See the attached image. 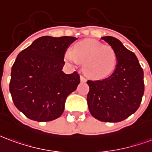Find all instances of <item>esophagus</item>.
Listing matches in <instances>:
<instances>
[{"label":"esophagus","instance_id":"esophagus-1","mask_svg":"<svg viewBox=\"0 0 152 152\" xmlns=\"http://www.w3.org/2000/svg\"><path fill=\"white\" fill-rule=\"evenodd\" d=\"M80 81L81 82H85L86 81V78L85 77H84V76H80Z\"/></svg>","mask_w":152,"mask_h":152}]
</instances>
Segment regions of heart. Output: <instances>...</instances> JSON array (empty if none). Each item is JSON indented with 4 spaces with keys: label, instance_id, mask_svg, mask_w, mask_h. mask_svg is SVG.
Segmentation results:
<instances>
[{
    "label": "heart",
    "instance_id": "1",
    "mask_svg": "<svg viewBox=\"0 0 152 152\" xmlns=\"http://www.w3.org/2000/svg\"><path fill=\"white\" fill-rule=\"evenodd\" d=\"M64 59L73 64H77L78 62L84 63V72L93 79L110 75L118 62L116 52L110 46L93 39H85L76 43L73 50L65 52Z\"/></svg>",
    "mask_w": 152,
    "mask_h": 152
}]
</instances>
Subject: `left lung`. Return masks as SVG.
Listing matches in <instances>:
<instances>
[{"label":"left lung","mask_w":152,"mask_h":152,"mask_svg":"<svg viewBox=\"0 0 152 152\" xmlns=\"http://www.w3.org/2000/svg\"><path fill=\"white\" fill-rule=\"evenodd\" d=\"M102 40L115 50L118 62L107 78L88 80L87 101L93 118L105 122H122L139 109L144 93L143 71L134 54L112 36Z\"/></svg>","instance_id":"1"}]
</instances>
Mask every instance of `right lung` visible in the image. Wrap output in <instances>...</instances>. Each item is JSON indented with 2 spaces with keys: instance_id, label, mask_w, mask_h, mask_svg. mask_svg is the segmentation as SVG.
Masks as SVG:
<instances>
[{
  "instance_id": "right-lung-1",
  "label": "right lung",
  "mask_w": 152,
  "mask_h": 152,
  "mask_svg": "<svg viewBox=\"0 0 152 152\" xmlns=\"http://www.w3.org/2000/svg\"><path fill=\"white\" fill-rule=\"evenodd\" d=\"M76 38L42 36L22 50L11 70L13 103L28 118L49 122L61 116L67 96L80 84V75L63 72L64 54Z\"/></svg>"
}]
</instances>
